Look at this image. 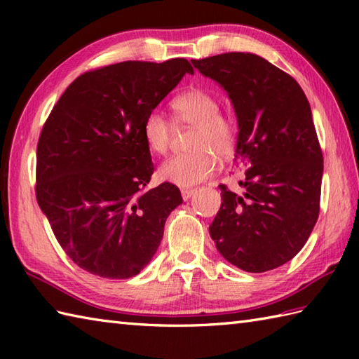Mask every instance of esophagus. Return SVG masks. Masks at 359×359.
I'll return each mask as SVG.
<instances>
[{
  "mask_svg": "<svg viewBox=\"0 0 359 359\" xmlns=\"http://www.w3.org/2000/svg\"><path fill=\"white\" fill-rule=\"evenodd\" d=\"M182 197H184V201H189L191 199V196L196 193V189H188V188H184L182 189Z\"/></svg>",
  "mask_w": 359,
  "mask_h": 359,
  "instance_id": "obj_1",
  "label": "esophagus"
}]
</instances>
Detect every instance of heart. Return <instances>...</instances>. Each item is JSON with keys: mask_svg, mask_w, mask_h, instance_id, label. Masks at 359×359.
I'll list each match as a JSON object with an SVG mask.
<instances>
[{"mask_svg": "<svg viewBox=\"0 0 359 359\" xmlns=\"http://www.w3.org/2000/svg\"><path fill=\"white\" fill-rule=\"evenodd\" d=\"M179 118L196 126L191 148L194 151L177 154L158 168V177L175 187L188 188L207 180L215 172L217 160L233 154L238 139L234 117L219 111L217 98L205 89H189L175 97L172 103ZM174 128L171 120L160 109L148 112L143 121V137L148 148L157 154L170 149Z\"/></svg>", "mask_w": 359, "mask_h": 359, "instance_id": "obj_1", "label": "heart"}]
</instances>
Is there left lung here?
Returning <instances> with one entry per match:
<instances>
[{"mask_svg": "<svg viewBox=\"0 0 359 359\" xmlns=\"http://www.w3.org/2000/svg\"><path fill=\"white\" fill-rule=\"evenodd\" d=\"M191 63L231 100L239 129L233 162L246 168L242 194L219 187L211 239L243 271L278 269L306 245L319 215L324 166L310 103L294 79L256 53Z\"/></svg>", "mask_w": 359, "mask_h": 359, "instance_id": "left-lung-1", "label": "left lung"}]
</instances>
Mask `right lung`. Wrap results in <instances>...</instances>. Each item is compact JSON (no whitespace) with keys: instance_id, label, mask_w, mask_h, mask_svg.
<instances>
[{"instance_id":"1","label":"right lung","mask_w":359,"mask_h":359,"mask_svg":"<svg viewBox=\"0 0 359 359\" xmlns=\"http://www.w3.org/2000/svg\"><path fill=\"white\" fill-rule=\"evenodd\" d=\"M185 74H194L185 58L104 66L75 79L46 120L36 201L80 269L128 279L156 255L184 201L168 182L143 189L154 172L143 121Z\"/></svg>"}]
</instances>
